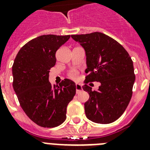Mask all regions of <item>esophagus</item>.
Instances as JSON below:
<instances>
[{"label": "esophagus", "mask_w": 150, "mask_h": 150, "mask_svg": "<svg viewBox=\"0 0 150 150\" xmlns=\"http://www.w3.org/2000/svg\"><path fill=\"white\" fill-rule=\"evenodd\" d=\"M83 90V88H82V86L79 83H76V93H79V91H81Z\"/></svg>", "instance_id": "obj_1"}]
</instances>
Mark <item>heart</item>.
Segmentation results:
<instances>
[{"label":"heart","mask_w":150,"mask_h":150,"mask_svg":"<svg viewBox=\"0 0 150 150\" xmlns=\"http://www.w3.org/2000/svg\"><path fill=\"white\" fill-rule=\"evenodd\" d=\"M71 76H72V77H74V78H75L76 77V74L75 72H73L72 74H71Z\"/></svg>","instance_id":"1"}]
</instances>
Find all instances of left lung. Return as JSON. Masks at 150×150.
<instances>
[{"mask_svg":"<svg viewBox=\"0 0 150 150\" xmlns=\"http://www.w3.org/2000/svg\"><path fill=\"white\" fill-rule=\"evenodd\" d=\"M86 52L88 74L85 83L99 82L98 91L85 84L89 98L84 104L86 116L91 122L109 124L122 115L132 96L134 71L128 52L121 44L100 32L71 35Z\"/></svg>","mask_w":150,"mask_h":150,"instance_id":"1","label":"left lung"}]
</instances>
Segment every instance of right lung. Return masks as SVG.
<instances>
[{
	"mask_svg": "<svg viewBox=\"0 0 150 150\" xmlns=\"http://www.w3.org/2000/svg\"><path fill=\"white\" fill-rule=\"evenodd\" d=\"M70 38L40 36L24 45L14 60L13 89L24 112L41 127L54 128L65 121L67 107L76 94V84L71 79H64L59 86L49 82L55 52Z\"/></svg>",
	"mask_w": 150,
	"mask_h": 150,
	"instance_id": "right-lung-1",
	"label": "right lung"
}]
</instances>
